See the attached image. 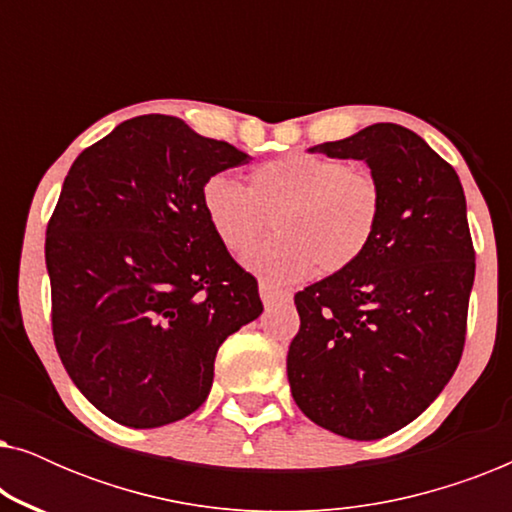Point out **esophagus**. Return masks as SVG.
<instances>
[{
  "label": "esophagus",
  "mask_w": 512,
  "mask_h": 512,
  "mask_svg": "<svg viewBox=\"0 0 512 512\" xmlns=\"http://www.w3.org/2000/svg\"><path fill=\"white\" fill-rule=\"evenodd\" d=\"M258 291H261V300L265 307L275 305V303H289L291 300V293L284 291V289H277V286H272L268 282H261L258 284Z\"/></svg>",
  "instance_id": "34e87169"
}]
</instances>
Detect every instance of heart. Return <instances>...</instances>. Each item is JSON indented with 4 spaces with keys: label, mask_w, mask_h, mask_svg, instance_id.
I'll return each instance as SVG.
<instances>
[{
    "label": "heart",
    "mask_w": 512,
    "mask_h": 512,
    "mask_svg": "<svg viewBox=\"0 0 512 512\" xmlns=\"http://www.w3.org/2000/svg\"><path fill=\"white\" fill-rule=\"evenodd\" d=\"M200 207L230 254L254 247L275 216L279 235L251 251L247 265L272 282H296L314 270L338 275L366 256L382 223L384 191L373 172L347 160L291 151L256 165L249 186L226 174L209 177Z\"/></svg>",
    "instance_id": "1"
}]
</instances>
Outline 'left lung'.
<instances>
[{"label": "left lung", "instance_id": "left-lung-1", "mask_svg": "<svg viewBox=\"0 0 512 512\" xmlns=\"http://www.w3.org/2000/svg\"><path fill=\"white\" fill-rule=\"evenodd\" d=\"M310 151L366 160L384 214L359 263L296 293L286 373L314 424L377 440L422 415L461 361L475 279L464 188L447 160L396 123Z\"/></svg>", "mask_w": 512, "mask_h": 512}]
</instances>
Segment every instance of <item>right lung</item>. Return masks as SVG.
Returning <instances> with one entry per match:
<instances>
[{
  "label": "right lung",
  "mask_w": 512,
  "mask_h": 512,
  "mask_svg": "<svg viewBox=\"0 0 512 512\" xmlns=\"http://www.w3.org/2000/svg\"><path fill=\"white\" fill-rule=\"evenodd\" d=\"M247 153L174 116L130 118L81 151L46 228L51 328L83 396L153 429L205 403L223 340L263 312L216 240L202 184Z\"/></svg>",
  "instance_id": "obj_1"
}]
</instances>
